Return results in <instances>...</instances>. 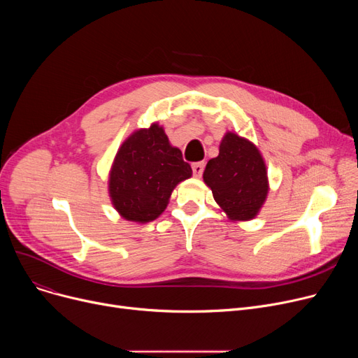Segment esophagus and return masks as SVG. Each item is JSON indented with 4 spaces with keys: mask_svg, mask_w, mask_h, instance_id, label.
I'll list each match as a JSON object with an SVG mask.
<instances>
[{
    "mask_svg": "<svg viewBox=\"0 0 358 358\" xmlns=\"http://www.w3.org/2000/svg\"><path fill=\"white\" fill-rule=\"evenodd\" d=\"M192 169H193L194 177H201L203 169H204V162H194V164L192 165Z\"/></svg>",
    "mask_w": 358,
    "mask_h": 358,
    "instance_id": "1",
    "label": "esophagus"
}]
</instances>
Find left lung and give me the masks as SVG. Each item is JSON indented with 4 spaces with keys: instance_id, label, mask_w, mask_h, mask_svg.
Instances as JSON below:
<instances>
[{
    "instance_id": "1",
    "label": "left lung",
    "mask_w": 358,
    "mask_h": 358,
    "mask_svg": "<svg viewBox=\"0 0 358 358\" xmlns=\"http://www.w3.org/2000/svg\"><path fill=\"white\" fill-rule=\"evenodd\" d=\"M203 178L232 220L255 217L268 192L266 164L258 149L235 134L224 135L219 155L206 165Z\"/></svg>"
}]
</instances>
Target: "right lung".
Masks as SVG:
<instances>
[{"instance_id": "1", "label": "right lung", "mask_w": 358, "mask_h": 358, "mask_svg": "<svg viewBox=\"0 0 358 358\" xmlns=\"http://www.w3.org/2000/svg\"><path fill=\"white\" fill-rule=\"evenodd\" d=\"M192 177L181 150L168 142L164 129L152 124L130 135L120 146L110 173V196L127 220L149 222L166 208L174 187Z\"/></svg>"}]
</instances>
